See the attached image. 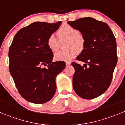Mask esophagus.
<instances>
[{
  "label": "esophagus",
  "instance_id": "1",
  "mask_svg": "<svg viewBox=\"0 0 125 125\" xmlns=\"http://www.w3.org/2000/svg\"><path fill=\"white\" fill-rule=\"evenodd\" d=\"M71 65V62H66V66H69V65Z\"/></svg>",
  "mask_w": 125,
  "mask_h": 125
}]
</instances>
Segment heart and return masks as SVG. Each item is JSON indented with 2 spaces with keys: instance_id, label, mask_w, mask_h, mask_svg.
<instances>
[{
  "instance_id": "1",
  "label": "heart",
  "mask_w": 125,
  "mask_h": 125,
  "mask_svg": "<svg viewBox=\"0 0 125 125\" xmlns=\"http://www.w3.org/2000/svg\"><path fill=\"white\" fill-rule=\"evenodd\" d=\"M59 39L54 35H50L47 39L46 44L52 52H56L59 49L61 42L67 40L65 51H61L54 54V59L57 61H70L84 50L85 39L79 30L69 25H63L57 32Z\"/></svg>"
}]
</instances>
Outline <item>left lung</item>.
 <instances>
[{"label":"left lung","mask_w":125,"mask_h":125,"mask_svg":"<svg viewBox=\"0 0 125 125\" xmlns=\"http://www.w3.org/2000/svg\"><path fill=\"white\" fill-rule=\"evenodd\" d=\"M70 26L79 30L85 39L84 50L75 62L73 86L76 94L85 99L98 97L108 89L117 63V43L110 28L104 22L92 17L70 21Z\"/></svg>","instance_id":"obj_1"}]
</instances>
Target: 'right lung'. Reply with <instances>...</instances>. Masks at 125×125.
<instances>
[{
    "instance_id": "1",
    "label": "right lung",
    "mask_w": 125,
    "mask_h": 125,
    "mask_svg": "<svg viewBox=\"0 0 125 125\" xmlns=\"http://www.w3.org/2000/svg\"><path fill=\"white\" fill-rule=\"evenodd\" d=\"M61 23L30 24L19 30L9 48L10 74L21 96L31 103L41 104L53 97L55 77L66 66L62 61L52 62L53 53L46 44Z\"/></svg>"
}]
</instances>
